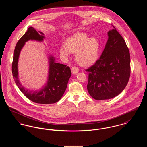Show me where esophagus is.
Listing matches in <instances>:
<instances>
[{"label": "esophagus", "mask_w": 147, "mask_h": 147, "mask_svg": "<svg viewBox=\"0 0 147 147\" xmlns=\"http://www.w3.org/2000/svg\"><path fill=\"white\" fill-rule=\"evenodd\" d=\"M71 73L73 74H77L79 71L78 68H77V67H75V66L71 67Z\"/></svg>", "instance_id": "1"}]
</instances>
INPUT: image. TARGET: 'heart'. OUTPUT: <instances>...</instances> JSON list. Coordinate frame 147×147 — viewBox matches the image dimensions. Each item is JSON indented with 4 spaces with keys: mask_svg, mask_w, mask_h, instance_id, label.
<instances>
[{
    "mask_svg": "<svg viewBox=\"0 0 147 147\" xmlns=\"http://www.w3.org/2000/svg\"><path fill=\"white\" fill-rule=\"evenodd\" d=\"M100 49V44L97 38H89L84 33H76L66 40L59 52L64 57H68L71 52H76L77 63L82 66H88L97 59Z\"/></svg>",
    "mask_w": 147,
    "mask_h": 147,
    "instance_id": "1",
    "label": "heart"
}]
</instances>
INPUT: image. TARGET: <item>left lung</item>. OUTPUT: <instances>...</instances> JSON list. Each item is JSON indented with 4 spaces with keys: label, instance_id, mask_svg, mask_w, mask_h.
Here are the masks:
<instances>
[{
    "label": "left lung",
    "instance_id": "obj_1",
    "mask_svg": "<svg viewBox=\"0 0 147 147\" xmlns=\"http://www.w3.org/2000/svg\"><path fill=\"white\" fill-rule=\"evenodd\" d=\"M100 59L86 69L87 89L96 100L119 95L126 88L131 74L130 54L125 40L113 26Z\"/></svg>",
    "mask_w": 147,
    "mask_h": 147
}]
</instances>
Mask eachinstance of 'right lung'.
I'll return each mask as SVG.
<instances>
[{
    "label": "right lung",
    "instance_id": "add662e5",
    "mask_svg": "<svg viewBox=\"0 0 147 147\" xmlns=\"http://www.w3.org/2000/svg\"><path fill=\"white\" fill-rule=\"evenodd\" d=\"M44 38V34L40 31L38 32L34 28L30 27L28 29L26 32L16 45L12 63V73L15 83L26 98L35 103L51 104L58 102L66 90L68 80L71 75L69 67L65 64L55 63L53 57H51L48 82L40 91H28L24 88L18 80V62L20 51L25 43L30 40L42 41Z\"/></svg>",
    "mask_w": 147,
    "mask_h": 147
}]
</instances>
